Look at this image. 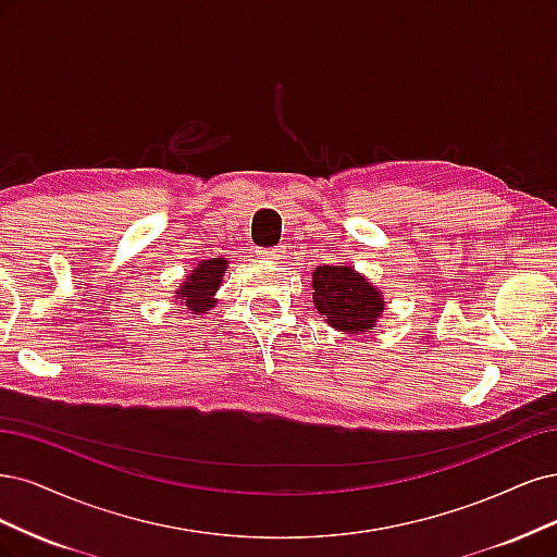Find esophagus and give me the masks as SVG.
Returning a JSON list of instances; mask_svg holds the SVG:
<instances>
[{
  "label": "esophagus",
  "mask_w": 557,
  "mask_h": 557,
  "mask_svg": "<svg viewBox=\"0 0 557 557\" xmlns=\"http://www.w3.org/2000/svg\"><path fill=\"white\" fill-rule=\"evenodd\" d=\"M259 257L263 261H268V263H275V261H280L284 257V247L277 245V247H271V249H259Z\"/></svg>",
  "instance_id": "esophagus-1"
}]
</instances>
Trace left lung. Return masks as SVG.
<instances>
[{"label": "left lung", "mask_w": 557, "mask_h": 557, "mask_svg": "<svg viewBox=\"0 0 557 557\" xmlns=\"http://www.w3.org/2000/svg\"><path fill=\"white\" fill-rule=\"evenodd\" d=\"M312 302L317 312L337 331H372L384 312L380 292L351 265H319L312 275Z\"/></svg>", "instance_id": "left-lung-1"}]
</instances>
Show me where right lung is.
Segmentation results:
<instances>
[{
    "mask_svg": "<svg viewBox=\"0 0 557 557\" xmlns=\"http://www.w3.org/2000/svg\"><path fill=\"white\" fill-rule=\"evenodd\" d=\"M226 268L224 259H208L196 265V271L191 275H187V282L183 284L181 289V300L187 305V310L191 312H206L208 308H212L214 300L212 294L218 292V286L222 282V273Z\"/></svg>",
    "mask_w": 557,
    "mask_h": 557,
    "instance_id": "right-lung-1",
    "label": "right lung"
}]
</instances>
